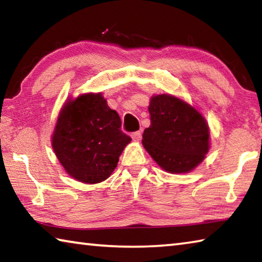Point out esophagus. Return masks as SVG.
<instances>
[{"label": "esophagus", "instance_id": "esophagus-1", "mask_svg": "<svg viewBox=\"0 0 262 262\" xmlns=\"http://www.w3.org/2000/svg\"><path fill=\"white\" fill-rule=\"evenodd\" d=\"M132 139L134 140V141H141V139H142V132H134L132 134Z\"/></svg>", "mask_w": 262, "mask_h": 262}]
</instances>
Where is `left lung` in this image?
I'll use <instances>...</instances> for the list:
<instances>
[{
  "mask_svg": "<svg viewBox=\"0 0 262 262\" xmlns=\"http://www.w3.org/2000/svg\"><path fill=\"white\" fill-rule=\"evenodd\" d=\"M151 125L142 143L166 172L188 173L202 163L210 149V129L201 113L172 95L151 97Z\"/></svg>",
  "mask_w": 262,
  "mask_h": 262,
  "instance_id": "obj_1",
  "label": "left lung"
}]
</instances>
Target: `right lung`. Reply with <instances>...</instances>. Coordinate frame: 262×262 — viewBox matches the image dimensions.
<instances>
[{
    "label": "right lung",
    "instance_id": "obj_1",
    "mask_svg": "<svg viewBox=\"0 0 262 262\" xmlns=\"http://www.w3.org/2000/svg\"><path fill=\"white\" fill-rule=\"evenodd\" d=\"M102 94H84L61 107L52 134V149L66 173L83 183H99L117 167L132 139Z\"/></svg>",
    "mask_w": 262,
    "mask_h": 262
}]
</instances>
